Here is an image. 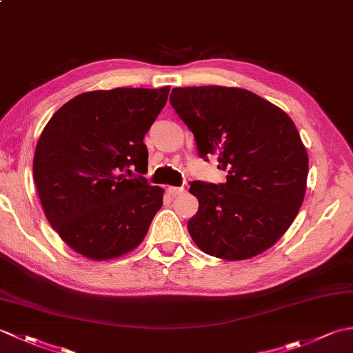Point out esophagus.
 Masks as SVG:
<instances>
[{
  "mask_svg": "<svg viewBox=\"0 0 353 353\" xmlns=\"http://www.w3.org/2000/svg\"><path fill=\"white\" fill-rule=\"evenodd\" d=\"M167 191H168L170 196L176 197V196H181V194H183V192H185V188H183V186H170V188H168Z\"/></svg>",
  "mask_w": 353,
  "mask_h": 353,
  "instance_id": "34e87169",
  "label": "esophagus"
}]
</instances>
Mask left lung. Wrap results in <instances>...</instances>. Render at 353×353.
<instances>
[{
    "mask_svg": "<svg viewBox=\"0 0 353 353\" xmlns=\"http://www.w3.org/2000/svg\"><path fill=\"white\" fill-rule=\"evenodd\" d=\"M170 103L196 138L199 156L219 157L226 183L191 182L199 211L188 221L200 250L241 261L270 249L294 221L308 153L292 119L241 88H174Z\"/></svg>",
    "mask_w": 353,
    "mask_h": 353,
    "instance_id": "8db88e82",
    "label": "left lung"
}]
</instances>
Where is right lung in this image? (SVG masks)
Returning <instances> with one entry per match:
<instances>
[{
  "label": "right lung",
  "instance_id": "right-lung-1",
  "mask_svg": "<svg viewBox=\"0 0 353 353\" xmlns=\"http://www.w3.org/2000/svg\"><path fill=\"white\" fill-rule=\"evenodd\" d=\"M170 86L85 92L65 103L41 134L33 177L45 216L72 250L95 261L129 253L147 235L163 190L145 177L144 137Z\"/></svg>",
  "mask_w": 353,
  "mask_h": 353
}]
</instances>
